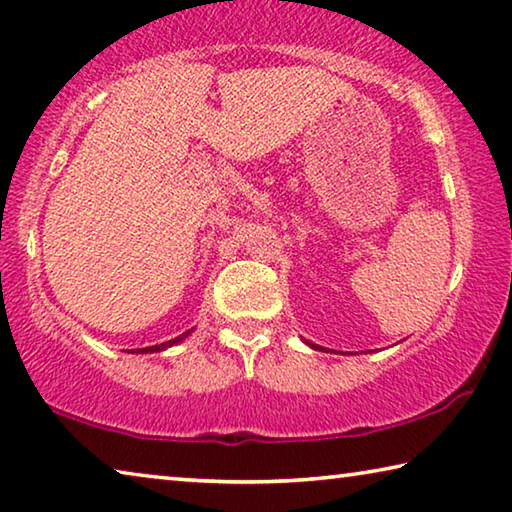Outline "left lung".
<instances>
[{"instance_id":"obj_1","label":"left lung","mask_w":512,"mask_h":512,"mask_svg":"<svg viewBox=\"0 0 512 512\" xmlns=\"http://www.w3.org/2000/svg\"><path fill=\"white\" fill-rule=\"evenodd\" d=\"M304 342H306V345H308V347H311V349H322L320 345H313V342H308V340H304Z\"/></svg>"}]
</instances>
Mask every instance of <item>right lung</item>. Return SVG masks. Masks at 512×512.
<instances>
[{"instance_id":"1","label":"right lung","mask_w":512,"mask_h":512,"mask_svg":"<svg viewBox=\"0 0 512 512\" xmlns=\"http://www.w3.org/2000/svg\"><path fill=\"white\" fill-rule=\"evenodd\" d=\"M195 331V326H192V329H188L186 333H181V335H177V338L174 340H167V342H161V345H152V347H142V349H131V354H158V351H165V349H170V347H174V345H179V342H183L188 338V335Z\"/></svg>"}]
</instances>
